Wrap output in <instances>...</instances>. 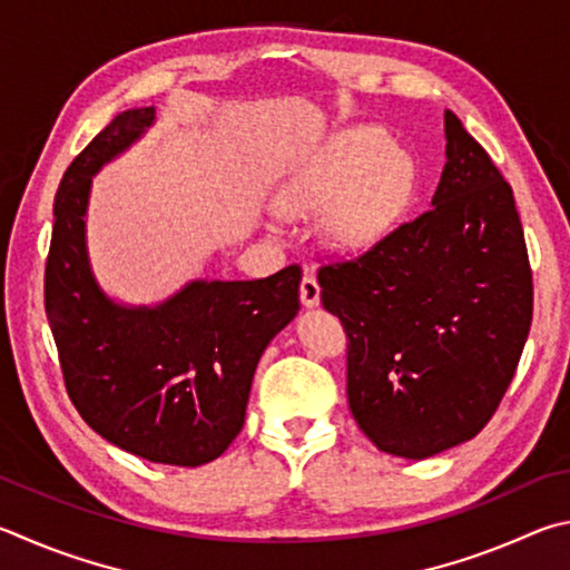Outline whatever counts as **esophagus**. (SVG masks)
I'll return each instance as SVG.
<instances>
[{
  "mask_svg": "<svg viewBox=\"0 0 570 570\" xmlns=\"http://www.w3.org/2000/svg\"><path fill=\"white\" fill-rule=\"evenodd\" d=\"M301 303L305 307H315L321 303V285H317V279L313 275H305L301 279Z\"/></svg>",
  "mask_w": 570,
  "mask_h": 570,
  "instance_id": "34e87169",
  "label": "esophagus"
}]
</instances>
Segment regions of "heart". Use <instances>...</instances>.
<instances>
[{
	"instance_id": "1",
	"label": "heart",
	"mask_w": 570,
	"mask_h": 570,
	"mask_svg": "<svg viewBox=\"0 0 570 570\" xmlns=\"http://www.w3.org/2000/svg\"><path fill=\"white\" fill-rule=\"evenodd\" d=\"M415 187L411 157L375 127L333 135L285 179L277 209L317 219V235L335 253H361L391 229Z\"/></svg>"
}]
</instances>
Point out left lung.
<instances>
[{"label":"left lung","mask_w":570,"mask_h":570,"mask_svg":"<svg viewBox=\"0 0 570 570\" xmlns=\"http://www.w3.org/2000/svg\"><path fill=\"white\" fill-rule=\"evenodd\" d=\"M433 207L317 273L347 335V403L375 448L423 461L491 421L521 361L533 277L513 189L445 109Z\"/></svg>","instance_id":"obj_1"}]
</instances>
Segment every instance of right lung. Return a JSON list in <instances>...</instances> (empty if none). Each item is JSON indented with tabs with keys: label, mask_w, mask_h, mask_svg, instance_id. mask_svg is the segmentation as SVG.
Returning <instances> with one entry per match:
<instances>
[{
	"label": "right lung",
	"mask_w": 570,
	"mask_h": 570,
	"mask_svg": "<svg viewBox=\"0 0 570 570\" xmlns=\"http://www.w3.org/2000/svg\"><path fill=\"white\" fill-rule=\"evenodd\" d=\"M153 122L155 107L125 109L67 167L55 197L45 307L82 421L145 461L195 468L243 431L259 355L301 311L303 269L193 279L157 305L112 301L89 265V189Z\"/></svg>",
	"instance_id": "right-lung-1"
}]
</instances>
